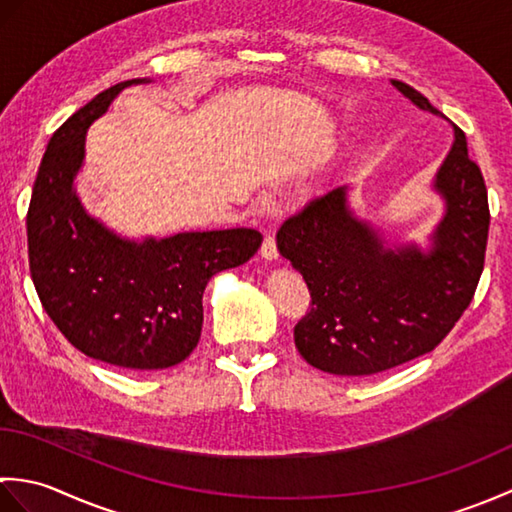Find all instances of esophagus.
<instances>
[{
	"label": "esophagus",
	"mask_w": 512,
	"mask_h": 512,
	"mask_svg": "<svg viewBox=\"0 0 512 512\" xmlns=\"http://www.w3.org/2000/svg\"><path fill=\"white\" fill-rule=\"evenodd\" d=\"M259 253H262L264 259H270V262H273V259L279 257L277 242H275L273 235H266V237H264V244H262V250H259Z\"/></svg>",
	"instance_id": "34e87169"
}]
</instances>
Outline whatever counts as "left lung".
Listing matches in <instances>:
<instances>
[{
	"instance_id": "obj_1",
	"label": "left lung",
	"mask_w": 512,
	"mask_h": 512,
	"mask_svg": "<svg viewBox=\"0 0 512 512\" xmlns=\"http://www.w3.org/2000/svg\"><path fill=\"white\" fill-rule=\"evenodd\" d=\"M391 85L420 110L442 116L427 96L402 81ZM453 147L433 189L444 217L431 250L385 248L372 226L347 206V187L310 200L281 224L279 253L310 290V312L295 325L306 361L336 376H369L436 350L473 301L488 242V193L453 125Z\"/></svg>"
}]
</instances>
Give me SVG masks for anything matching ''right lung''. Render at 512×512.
Returning a JSON list of instances; mask_svg holds the SVG:
<instances>
[{
    "instance_id": "1",
    "label": "right lung",
    "mask_w": 512,
    "mask_h": 512,
    "mask_svg": "<svg viewBox=\"0 0 512 512\" xmlns=\"http://www.w3.org/2000/svg\"><path fill=\"white\" fill-rule=\"evenodd\" d=\"M116 83L52 134L26 215L28 262L43 310L76 350L116 367L165 369L200 341L209 279L246 264L262 246L255 228L123 239L81 206L74 178L85 132L118 92Z\"/></svg>"
}]
</instances>
